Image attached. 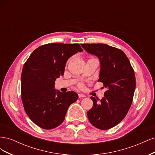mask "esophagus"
<instances>
[{"label":"esophagus","mask_w":155,"mask_h":155,"mask_svg":"<svg viewBox=\"0 0 155 155\" xmlns=\"http://www.w3.org/2000/svg\"><path fill=\"white\" fill-rule=\"evenodd\" d=\"M86 97L85 95L82 94H79V97L81 98V97Z\"/></svg>","instance_id":"34e87169"}]
</instances>
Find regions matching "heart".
<instances>
[{
    "label": "heart",
    "mask_w": 155,
    "mask_h": 155,
    "mask_svg": "<svg viewBox=\"0 0 155 155\" xmlns=\"http://www.w3.org/2000/svg\"><path fill=\"white\" fill-rule=\"evenodd\" d=\"M79 87H83V85H81H81H79Z\"/></svg>",
    "instance_id": "obj_1"
}]
</instances>
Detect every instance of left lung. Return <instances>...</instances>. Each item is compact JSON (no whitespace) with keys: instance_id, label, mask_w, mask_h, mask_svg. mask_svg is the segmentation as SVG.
I'll return each instance as SVG.
<instances>
[{"instance_id":"1","label":"left lung","mask_w":155,"mask_h":155,"mask_svg":"<svg viewBox=\"0 0 155 155\" xmlns=\"http://www.w3.org/2000/svg\"><path fill=\"white\" fill-rule=\"evenodd\" d=\"M81 45L100 59L98 81L107 88L101 100L91 97L93 106L87 112L88 120L97 129H109L125 118L132 104L136 87L134 71L122 50L101 43Z\"/></svg>"}]
</instances>
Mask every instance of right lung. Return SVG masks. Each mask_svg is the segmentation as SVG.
Listing matches in <instances>:
<instances>
[{
  "mask_svg": "<svg viewBox=\"0 0 155 155\" xmlns=\"http://www.w3.org/2000/svg\"><path fill=\"white\" fill-rule=\"evenodd\" d=\"M82 51L79 44H46L36 48L25 62L21 99L26 113L39 127L49 130L60 125L69 106L77 101V93L57 91L54 84L64 74L68 58Z\"/></svg>",
  "mask_w": 155,
  "mask_h": 155,
  "instance_id": "1",
  "label": "right lung"
}]
</instances>
